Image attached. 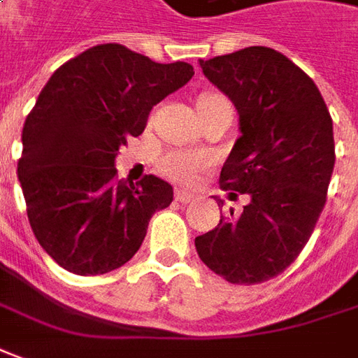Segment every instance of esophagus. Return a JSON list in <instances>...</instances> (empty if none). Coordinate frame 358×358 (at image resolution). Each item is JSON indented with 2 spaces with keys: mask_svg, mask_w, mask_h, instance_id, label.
<instances>
[{
  "mask_svg": "<svg viewBox=\"0 0 358 358\" xmlns=\"http://www.w3.org/2000/svg\"><path fill=\"white\" fill-rule=\"evenodd\" d=\"M175 201H179V203H191V201H194V194L187 193V191H181V189H177L175 191Z\"/></svg>",
  "mask_w": 358,
  "mask_h": 358,
  "instance_id": "34e87169",
  "label": "esophagus"
}]
</instances>
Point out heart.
<instances>
[{
    "instance_id": "obj_1",
    "label": "heart",
    "mask_w": 358,
    "mask_h": 358,
    "mask_svg": "<svg viewBox=\"0 0 358 358\" xmlns=\"http://www.w3.org/2000/svg\"><path fill=\"white\" fill-rule=\"evenodd\" d=\"M220 95H203L201 101L216 99ZM199 101V103H201ZM206 165V157L199 154H187V152H167L159 159V169L164 171L169 179H173L177 183H193L196 179L199 171Z\"/></svg>"
}]
</instances>
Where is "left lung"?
Returning <instances> with one entry per match:
<instances>
[{"mask_svg": "<svg viewBox=\"0 0 358 358\" xmlns=\"http://www.w3.org/2000/svg\"><path fill=\"white\" fill-rule=\"evenodd\" d=\"M199 64L240 115L241 136L222 167L220 187L230 199L248 194L250 204L222 216L194 238V248L228 282H265L304 250L324 210L334 122L314 81L273 48L250 46Z\"/></svg>", "mask_w": 358, "mask_h": 358, "instance_id": "left-lung-1", "label": "left lung"}]
</instances>
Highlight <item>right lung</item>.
Wrapping results in <instances>:
<instances>
[{"label":"right lung","mask_w":358,"mask_h":358,"mask_svg":"<svg viewBox=\"0 0 358 358\" xmlns=\"http://www.w3.org/2000/svg\"><path fill=\"white\" fill-rule=\"evenodd\" d=\"M194 76L122 44H99L52 73L24 120L17 164L34 238L73 275H103L134 257L173 187L146 175L118 181L115 157L150 110Z\"/></svg>","instance_id":"1"}]
</instances>
